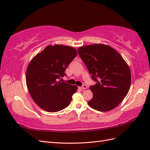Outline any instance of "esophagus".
I'll return each mask as SVG.
<instances>
[{
	"instance_id": "34e87169",
	"label": "esophagus",
	"mask_w": 150,
	"mask_h": 150,
	"mask_svg": "<svg viewBox=\"0 0 150 150\" xmlns=\"http://www.w3.org/2000/svg\"><path fill=\"white\" fill-rule=\"evenodd\" d=\"M87 88H88V86L86 85H83L81 87V90H86V89H87Z\"/></svg>"
}]
</instances>
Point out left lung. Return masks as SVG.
I'll use <instances>...</instances> for the list:
<instances>
[{
  "label": "left lung",
  "mask_w": 150,
  "mask_h": 150,
  "mask_svg": "<svg viewBox=\"0 0 150 150\" xmlns=\"http://www.w3.org/2000/svg\"><path fill=\"white\" fill-rule=\"evenodd\" d=\"M78 53L96 84L90 86L89 106L100 111L116 108L128 94L131 71L122 57L111 46L94 44L79 47Z\"/></svg>",
  "instance_id": "1"
}]
</instances>
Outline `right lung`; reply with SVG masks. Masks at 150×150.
Masks as SVG:
<instances>
[{"label": "right lung", "mask_w": 150, "mask_h": 150, "mask_svg": "<svg viewBox=\"0 0 150 150\" xmlns=\"http://www.w3.org/2000/svg\"><path fill=\"white\" fill-rule=\"evenodd\" d=\"M77 51L71 46L49 45L31 59L26 70V85L33 101L47 112L68 106L77 86L59 81Z\"/></svg>", "instance_id": "1"}]
</instances>
